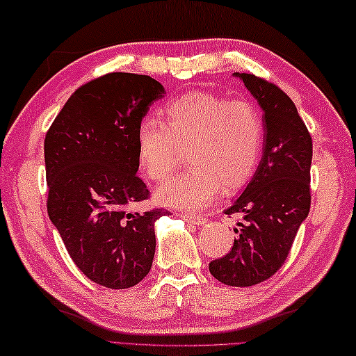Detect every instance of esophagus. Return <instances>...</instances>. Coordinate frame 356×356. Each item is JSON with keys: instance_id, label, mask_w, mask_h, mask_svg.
I'll list each match as a JSON object with an SVG mask.
<instances>
[{"instance_id": "1", "label": "esophagus", "mask_w": 356, "mask_h": 356, "mask_svg": "<svg viewBox=\"0 0 356 356\" xmlns=\"http://www.w3.org/2000/svg\"><path fill=\"white\" fill-rule=\"evenodd\" d=\"M183 217V220L189 222V223H197V225H202V223L207 222V217L200 216V214H191V213H181L179 214Z\"/></svg>"}]
</instances>
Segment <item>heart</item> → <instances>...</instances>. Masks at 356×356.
<instances>
[{
  "label": "heart",
  "mask_w": 356,
  "mask_h": 356,
  "mask_svg": "<svg viewBox=\"0 0 356 356\" xmlns=\"http://www.w3.org/2000/svg\"><path fill=\"white\" fill-rule=\"evenodd\" d=\"M165 122L143 118L137 129V158L153 181L173 172L188 152L191 167L158 188L159 202L175 208H203L220 194L241 191L257 172L264 120L247 99L192 92L165 108Z\"/></svg>",
  "instance_id": "b5f03b06"
}]
</instances>
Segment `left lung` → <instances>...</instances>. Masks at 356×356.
Listing matches in <instances>:
<instances>
[{"label":"left lung","instance_id":"1","mask_svg":"<svg viewBox=\"0 0 356 356\" xmlns=\"http://www.w3.org/2000/svg\"><path fill=\"white\" fill-rule=\"evenodd\" d=\"M263 108V158L252 181L225 214H241L232 252L209 263L223 284L247 288L269 280L284 264L311 207L313 139L292 99L252 73H236Z\"/></svg>","mask_w":356,"mask_h":356}]
</instances>
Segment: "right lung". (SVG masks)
I'll use <instances>...</instances> for the list:
<instances>
[{
  "mask_svg": "<svg viewBox=\"0 0 356 356\" xmlns=\"http://www.w3.org/2000/svg\"><path fill=\"white\" fill-rule=\"evenodd\" d=\"M164 87L147 74L108 73L72 93L45 136L47 209L78 269L109 289L152 269L162 208L137 177V129Z\"/></svg>",
  "mask_w": 356,
  "mask_h": 356,
  "instance_id": "right-lung-1",
  "label": "right lung"
}]
</instances>
